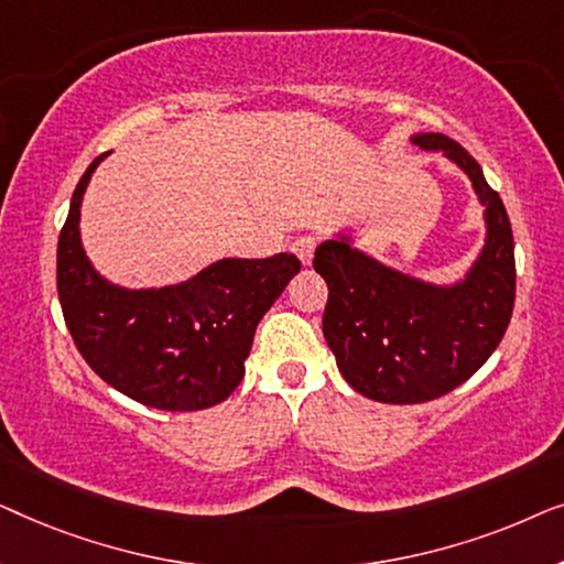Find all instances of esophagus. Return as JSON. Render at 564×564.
<instances>
[{"instance_id": "1", "label": "esophagus", "mask_w": 564, "mask_h": 564, "mask_svg": "<svg viewBox=\"0 0 564 564\" xmlns=\"http://www.w3.org/2000/svg\"><path fill=\"white\" fill-rule=\"evenodd\" d=\"M315 246H318V238H315V236H300L297 241L292 243V253H295V257L307 267L313 261Z\"/></svg>"}]
</instances>
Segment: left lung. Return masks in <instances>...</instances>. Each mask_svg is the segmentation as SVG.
<instances>
[{"instance_id":"obj_1","label":"left lung","mask_w":564,"mask_h":564,"mask_svg":"<svg viewBox=\"0 0 564 564\" xmlns=\"http://www.w3.org/2000/svg\"><path fill=\"white\" fill-rule=\"evenodd\" d=\"M413 143L444 151L485 205L488 238L465 280L452 288L421 282L357 251L346 236L321 243L313 259L328 284L323 336L338 372L359 395L392 405L426 403L469 380L503 338L516 300L503 199L457 141L419 133Z\"/></svg>"}]
</instances>
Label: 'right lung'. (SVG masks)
I'll return each mask as SVG.
<instances>
[{"label": "right lung", "instance_id": "right-lung-1", "mask_svg": "<svg viewBox=\"0 0 564 564\" xmlns=\"http://www.w3.org/2000/svg\"><path fill=\"white\" fill-rule=\"evenodd\" d=\"M107 153L76 184L58 236L56 284L68 334L107 384L141 405H218L243 380L259 321L300 272V261L295 253L220 259L172 288L110 284L89 264L79 236L84 189Z\"/></svg>", "mask_w": 564, "mask_h": 564}]
</instances>
